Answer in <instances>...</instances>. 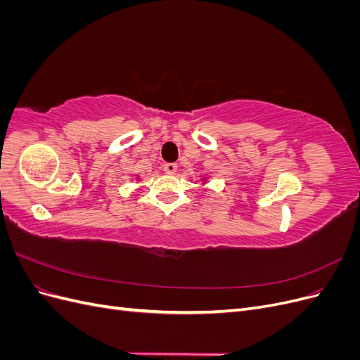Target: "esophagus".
Here are the masks:
<instances>
[{
  "label": "esophagus",
  "instance_id": "esophagus-1",
  "mask_svg": "<svg viewBox=\"0 0 360 360\" xmlns=\"http://www.w3.org/2000/svg\"><path fill=\"white\" fill-rule=\"evenodd\" d=\"M163 171H165L167 174H174L177 171V163H174V162L165 163V165H163Z\"/></svg>",
  "mask_w": 360,
  "mask_h": 360
}]
</instances>
